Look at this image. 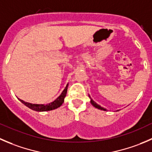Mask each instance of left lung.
Returning <instances> with one entry per match:
<instances>
[{"mask_svg":"<svg viewBox=\"0 0 152 152\" xmlns=\"http://www.w3.org/2000/svg\"><path fill=\"white\" fill-rule=\"evenodd\" d=\"M91 104L93 105V106H94V107H95V108H97V109H100V110H103V111H106V109H104V108L101 107V106H100V105H98V104H97V103H96L95 102H94V100H93L92 99H91Z\"/></svg>","mask_w":152,"mask_h":152,"instance_id":"1","label":"left lung"}]
</instances>
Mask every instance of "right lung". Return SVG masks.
<instances>
[{
    "mask_svg": "<svg viewBox=\"0 0 152 152\" xmlns=\"http://www.w3.org/2000/svg\"><path fill=\"white\" fill-rule=\"evenodd\" d=\"M68 85L67 84L66 88H64V90L63 91V92L61 93V95L58 97L55 100H54L53 102L50 103H48V104L44 105V104H32V103H27V102L23 101V100H20V101L21 103H23L25 106H26L27 107H28L29 109H32V110L36 111V112H46V111H51L53 110V109H57V108L60 107L61 105L63 104V103L64 102V98H65L66 95L67 93V88H68Z\"/></svg>",
    "mask_w": 152,
    "mask_h": 152,
    "instance_id": "add662e5",
    "label": "right lung"
}]
</instances>
